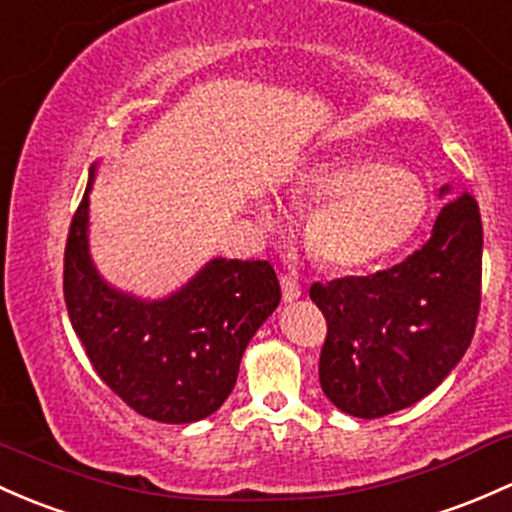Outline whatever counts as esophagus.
Masks as SVG:
<instances>
[{
  "label": "esophagus",
  "mask_w": 512,
  "mask_h": 512,
  "mask_svg": "<svg viewBox=\"0 0 512 512\" xmlns=\"http://www.w3.org/2000/svg\"><path fill=\"white\" fill-rule=\"evenodd\" d=\"M280 290H283V300L293 302L300 298V280L295 273H283L280 276Z\"/></svg>",
  "instance_id": "obj_1"
}]
</instances>
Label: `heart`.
I'll use <instances>...</instances> for the list:
<instances>
[{
    "label": "heart",
    "instance_id": "1",
    "mask_svg": "<svg viewBox=\"0 0 512 512\" xmlns=\"http://www.w3.org/2000/svg\"><path fill=\"white\" fill-rule=\"evenodd\" d=\"M293 210H310L305 246L322 266L351 271L393 254L420 229L430 197L415 173L386 163H312L283 192ZM276 227L278 210L256 207Z\"/></svg>",
    "mask_w": 512,
    "mask_h": 512
}]
</instances>
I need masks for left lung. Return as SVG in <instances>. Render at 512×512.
<instances>
[{"instance_id": "left-lung-1", "label": "left lung", "mask_w": 512, "mask_h": 512, "mask_svg": "<svg viewBox=\"0 0 512 512\" xmlns=\"http://www.w3.org/2000/svg\"><path fill=\"white\" fill-rule=\"evenodd\" d=\"M444 185L439 197H452ZM483 229L471 195L444 202L430 239L388 271L315 283L327 317L320 386L346 415L373 417L430 395L469 349L481 305Z\"/></svg>"}]
</instances>
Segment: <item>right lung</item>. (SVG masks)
Returning a JSON list of instances; mask_svg holds the SVG:
<instances>
[{
    "instance_id": "1",
    "label": "right lung",
    "mask_w": 512,
    "mask_h": 512,
    "mask_svg": "<svg viewBox=\"0 0 512 512\" xmlns=\"http://www.w3.org/2000/svg\"><path fill=\"white\" fill-rule=\"evenodd\" d=\"M70 224L63 293L100 378L139 415L188 425L222 408L241 356L280 302L268 261L214 256L163 298H141L102 276L90 251V192Z\"/></svg>"
}]
</instances>
